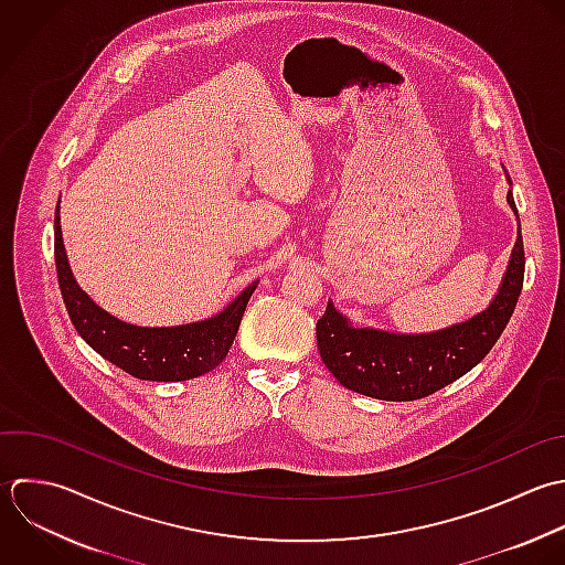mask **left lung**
Here are the masks:
<instances>
[{"mask_svg":"<svg viewBox=\"0 0 565 565\" xmlns=\"http://www.w3.org/2000/svg\"><path fill=\"white\" fill-rule=\"evenodd\" d=\"M507 200L518 215L511 189ZM524 264V242L518 231L507 273L489 308L462 323L423 334L352 326L328 301L326 315L317 321L321 359L334 379L356 394L394 403L425 398L471 372L491 352L518 306Z\"/></svg>","mask_w":565,"mask_h":565,"instance_id":"left-lung-1","label":"left lung"}]
</instances>
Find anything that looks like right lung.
<instances>
[{
    "instance_id": "obj_1",
    "label": "right lung",
    "mask_w": 565,
    "mask_h": 565,
    "mask_svg": "<svg viewBox=\"0 0 565 565\" xmlns=\"http://www.w3.org/2000/svg\"><path fill=\"white\" fill-rule=\"evenodd\" d=\"M54 262L58 288L76 332L103 359L140 381H189L215 370L226 359L246 303L257 288V281H253L224 310L193 323L145 328L120 321L78 288L63 246L58 202L54 213Z\"/></svg>"
}]
</instances>
